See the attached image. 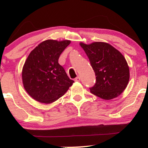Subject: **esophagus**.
I'll use <instances>...</instances> for the list:
<instances>
[{
    "label": "esophagus",
    "instance_id": "obj_1",
    "mask_svg": "<svg viewBox=\"0 0 148 148\" xmlns=\"http://www.w3.org/2000/svg\"><path fill=\"white\" fill-rule=\"evenodd\" d=\"M81 81V78L79 77V76H77V77L75 79V81H77V82H79V81Z\"/></svg>",
    "mask_w": 148,
    "mask_h": 148
}]
</instances>
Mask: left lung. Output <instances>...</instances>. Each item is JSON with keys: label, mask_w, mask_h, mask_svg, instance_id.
<instances>
[{"label": "left lung", "mask_w": 148, "mask_h": 148, "mask_svg": "<svg viewBox=\"0 0 148 148\" xmlns=\"http://www.w3.org/2000/svg\"><path fill=\"white\" fill-rule=\"evenodd\" d=\"M95 73L96 83L90 92L103 99L117 97L125 90L130 80V68L125 57L113 46L96 42L80 43Z\"/></svg>", "instance_id": "8db88e82"}]
</instances>
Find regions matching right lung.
Segmentation results:
<instances>
[{
	"instance_id": "1",
	"label": "right lung",
	"mask_w": 148,
	"mask_h": 148,
	"mask_svg": "<svg viewBox=\"0 0 148 148\" xmlns=\"http://www.w3.org/2000/svg\"><path fill=\"white\" fill-rule=\"evenodd\" d=\"M69 40H48L30 53L22 69L23 87L33 99L51 103L63 96L74 82L58 63Z\"/></svg>"
}]
</instances>
